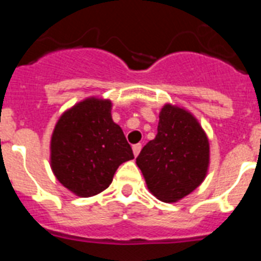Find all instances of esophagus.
I'll return each mask as SVG.
<instances>
[{"label": "esophagus", "mask_w": 261, "mask_h": 261, "mask_svg": "<svg viewBox=\"0 0 261 261\" xmlns=\"http://www.w3.org/2000/svg\"><path fill=\"white\" fill-rule=\"evenodd\" d=\"M141 147H142V145L141 144H136V145H133V154H135V156H137L138 154H140V151H141Z\"/></svg>", "instance_id": "esophagus-1"}]
</instances>
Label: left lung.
<instances>
[{"mask_svg":"<svg viewBox=\"0 0 261 261\" xmlns=\"http://www.w3.org/2000/svg\"><path fill=\"white\" fill-rule=\"evenodd\" d=\"M156 199L175 202L195 191L206 176L209 141L191 112L165 105L159 112L158 133L136 159Z\"/></svg>","mask_w":261,"mask_h":261,"instance_id":"8db88e82","label":"left lung"}]
</instances>
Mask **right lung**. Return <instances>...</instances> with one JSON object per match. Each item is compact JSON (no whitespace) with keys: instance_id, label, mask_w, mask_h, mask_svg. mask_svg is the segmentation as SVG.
<instances>
[{"instance_id":"obj_1","label":"right lung","mask_w":261,"mask_h":261,"mask_svg":"<svg viewBox=\"0 0 261 261\" xmlns=\"http://www.w3.org/2000/svg\"><path fill=\"white\" fill-rule=\"evenodd\" d=\"M111 100L87 98L61 115L50 138V167L62 186L90 197L111 184L117 167L135 158L111 116Z\"/></svg>"}]
</instances>
